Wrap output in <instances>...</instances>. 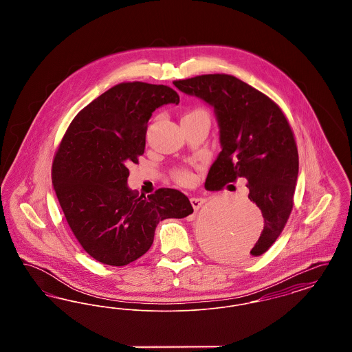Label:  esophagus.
Instances as JSON below:
<instances>
[{
  "mask_svg": "<svg viewBox=\"0 0 352 352\" xmlns=\"http://www.w3.org/2000/svg\"><path fill=\"white\" fill-rule=\"evenodd\" d=\"M190 201H191V206H192V208L197 211V210H199L201 207V204L206 201L204 198H201V197H192V198H190Z\"/></svg>",
  "mask_w": 352,
  "mask_h": 352,
  "instance_id": "obj_1",
  "label": "esophagus"
}]
</instances>
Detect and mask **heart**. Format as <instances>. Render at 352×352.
Masks as SVG:
<instances>
[{
	"instance_id": "obj_1",
	"label": "heart",
	"mask_w": 352,
	"mask_h": 352,
	"mask_svg": "<svg viewBox=\"0 0 352 352\" xmlns=\"http://www.w3.org/2000/svg\"><path fill=\"white\" fill-rule=\"evenodd\" d=\"M208 118V113H207V111H204V109H201V108H195V109H192V111H190V112H187V113L184 115V118ZM174 175H175V179H177L179 184H190L194 181L192 173H190V171L186 170V168H178V170H175Z\"/></svg>"
}]
</instances>
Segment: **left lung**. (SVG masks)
<instances>
[{
	"instance_id": "obj_1",
	"label": "left lung",
	"mask_w": 352,
	"mask_h": 352,
	"mask_svg": "<svg viewBox=\"0 0 352 352\" xmlns=\"http://www.w3.org/2000/svg\"><path fill=\"white\" fill-rule=\"evenodd\" d=\"M173 83L214 107L221 151L210 168L206 187L221 190L237 178L248 181V198L264 218L251 256H261L290 217L298 177V151L284 112L267 95L232 75L210 74ZM231 247L223 237L212 243L215 253L226 258L234 256Z\"/></svg>"
}]
</instances>
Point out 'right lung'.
Here are the masks:
<instances>
[{
  "instance_id": "1",
  "label": "right lung",
  "mask_w": 352,
  "mask_h": 352,
  "mask_svg": "<svg viewBox=\"0 0 352 352\" xmlns=\"http://www.w3.org/2000/svg\"><path fill=\"white\" fill-rule=\"evenodd\" d=\"M170 102L179 96L168 85L118 84L76 115L54 157L52 186L68 226L99 263H133L149 251L160 221L194 212L175 188L146 198L126 184L128 166L145 151L151 113Z\"/></svg>"
}]
</instances>
